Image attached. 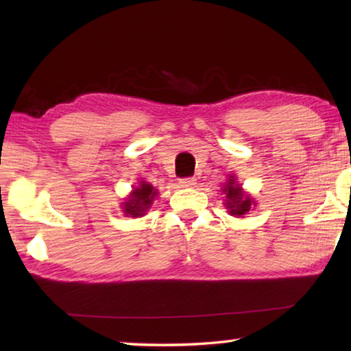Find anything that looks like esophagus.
Masks as SVG:
<instances>
[{
    "instance_id": "34e87169",
    "label": "esophagus",
    "mask_w": 351,
    "mask_h": 351,
    "mask_svg": "<svg viewBox=\"0 0 351 351\" xmlns=\"http://www.w3.org/2000/svg\"><path fill=\"white\" fill-rule=\"evenodd\" d=\"M180 186L184 187V189L195 187V186H197V180H195V178H184V180L180 181Z\"/></svg>"
}]
</instances>
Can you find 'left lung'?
I'll use <instances>...</instances> for the list:
<instances>
[{
  "label": "left lung",
  "mask_w": 351,
  "mask_h": 351,
  "mask_svg": "<svg viewBox=\"0 0 351 351\" xmlns=\"http://www.w3.org/2000/svg\"><path fill=\"white\" fill-rule=\"evenodd\" d=\"M221 192L224 193V207L228 209L229 215L232 217L243 218L257 206V201H255L251 193H247L241 187V184L234 173L228 175V180H226Z\"/></svg>",
  "instance_id": "8db88e82"
}]
</instances>
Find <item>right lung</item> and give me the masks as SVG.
Segmentation results:
<instances>
[{
  "mask_svg": "<svg viewBox=\"0 0 351 351\" xmlns=\"http://www.w3.org/2000/svg\"><path fill=\"white\" fill-rule=\"evenodd\" d=\"M158 197V189H154L150 182L139 181L138 186H133L130 192L121 203L122 213L125 217L141 218L150 209L153 201Z\"/></svg>",
  "mask_w": 351,
  "mask_h": 351,
  "instance_id": "obj_1",
  "label": "right lung"
}]
</instances>
